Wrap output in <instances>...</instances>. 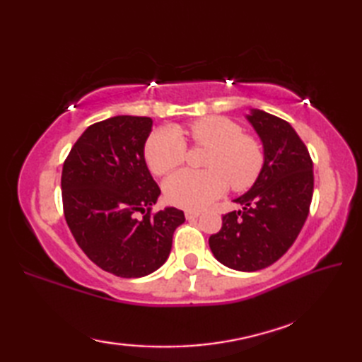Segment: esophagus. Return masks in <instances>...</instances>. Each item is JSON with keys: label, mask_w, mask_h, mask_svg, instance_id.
<instances>
[{"label": "esophagus", "mask_w": 362, "mask_h": 362, "mask_svg": "<svg viewBox=\"0 0 362 362\" xmlns=\"http://www.w3.org/2000/svg\"><path fill=\"white\" fill-rule=\"evenodd\" d=\"M199 216H201V211H196V210H187V211H185V218H187L188 221L196 219V218H199Z\"/></svg>", "instance_id": "34e87169"}]
</instances>
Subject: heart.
<instances>
[{
  "label": "heart",
  "instance_id": "heart-1",
  "mask_svg": "<svg viewBox=\"0 0 362 362\" xmlns=\"http://www.w3.org/2000/svg\"><path fill=\"white\" fill-rule=\"evenodd\" d=\"M194 143L210 148L205 158L206 171L175 173L165 182L169 204L185 210H201L226 193L250 188L264 165V153L257 140L243 135L236 122L222 117H206L189 126ZM148 166L156 175L171 173L185 158V141L174 127L153 132L144 148Z\"/></svg>",
  "mask_w": 362,
  "mask_h": 362
}]
</instances>
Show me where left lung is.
<instances>
[{"label": "left lung", "instance_id": "8db88e82", "mask_svg": "<svg viewBox=\"0 0 362 362\" xmlns=\"http://www.w3.org/2000/svg\"><path fill=\"white\" fill-rule=\"evenodd\" d=\"M245 119L263 144L264 165L247 193L233 199L243 210L224 214L209 244L221 264L253 272L294 244L308 218L314 175L310 152L289 122L258 109Z\"/></svg>", "mask_w": 362, "mask_h": 362}]
</instances>
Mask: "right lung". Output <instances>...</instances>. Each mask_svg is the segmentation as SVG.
<instances>
[{
  "label": "right lung",
  "instance_id": "add662e5",
  "mask_svg": "<svg viewBox=\"0 0 362 362\" xmlns=\"http://www.w3.org/2000/svg\"><path fill=\"white\" fill-rule=\"evenodd\" d=\"M152 132L148 117L119 115L87 127L62 169L66 224L83 253L105 272L140 279L165 264L174 230L185 214L165 206L144 160ZM138 212H146L138 218Z\"/></svg>",
  "mask_w": 362,
  "mask_h": 362
}]
</instances>
